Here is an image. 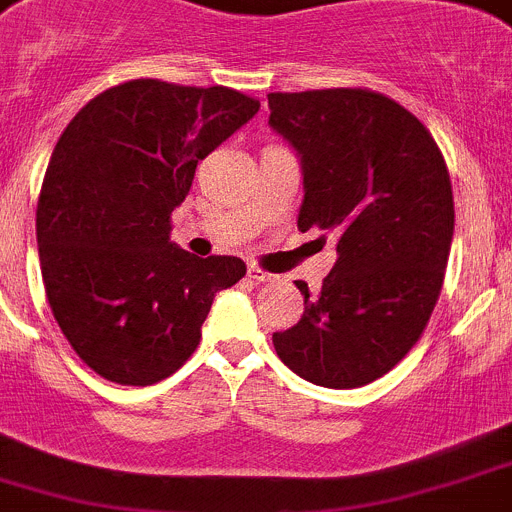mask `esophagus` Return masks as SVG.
I'll use <instances>...</instances> for the list:
<instances>
[{"label":"esophagus","mask_w":512,"mask_h":512,"mask_svg":"<svg viewBox=\"0 0 512 512\" xmlns=\"http://www.w3.org/2000/svg\"><path fill=\"white\" fill-rule=\"evenodd\" d=\"M248 276H251L253 281H259V284H264V281H274L276 276L269 274V271H264L261 266H248Z\"/></svg>","instance_id":"esophagus-1"}]
</instances>
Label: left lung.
I'll return each instance as SVG.
<instances>
[{
	"label": "left lung",
	"instance_id": "obj_1",
	"mask_svg": "<svg viewBox=\"0 0 512 512\" xmlns=\"http://www.w3.org/2000/svg\"><path fill=\"white\" fill-rule=\"evenodd\" d=\"M269 109L302 154L299 231L337 236L320 292L297 281L307 307L274 332L276 355L314 386H365L409 355L437 307L454 236L447 162L409 109L370 88L269 93Z\"/></svg>",
	"mask_w": 512,
	"mask_h": 512
}]
</instances>
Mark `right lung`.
<instances>
[{"instance_id":"1","label":"right lung","mask_w":512,"mask_h":512,"mask_svg":"<svg viewBox=\"0 0 512 512\" xmlns=\"http://www.w3.org/2000/svg\"><path fill=\"white\" fill-rule=\"evenodd\" d=\"M261 103L225 86L137 78L73 116L37 198V248L55 322L78 358L119 386H152L200 345L213 297L246 276L236 256L170 241L200 159Z\"/></svg>"}]
</instances>
